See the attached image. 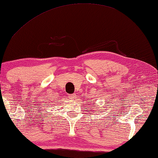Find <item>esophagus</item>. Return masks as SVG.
Listing matches in <instances>:
<instances>
[{
  "label": "esophagus",
  "instance_id": "1",
  "mask_svg": "<svg viewBox=\"0 0 158 158\" xmlns=\"http://www.w3.org/2000/svg\"><path fill=\"white\" fill-rule=\"evenodd\" d=\"M76 94H69V98H70V99H75L76 98Z\"/></svg>",
  "mask_w": 158,
  "mask_h": 158
}]
</instances>
